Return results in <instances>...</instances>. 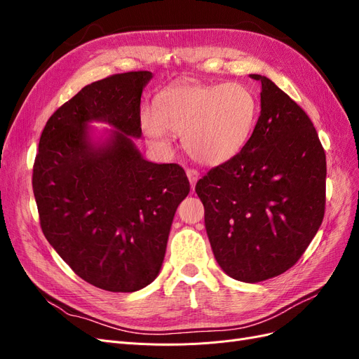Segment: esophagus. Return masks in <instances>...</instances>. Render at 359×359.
<instances>
[{
    "mask_svg": "<svg viewBox=\"0 0 359 359\" xmlns=\"http://www.w3.org/2000/svg\"><path fill=\"white\" fill-rule=\"evenodd\" d=\"M187 178L190 181L191 189H194V186H196V182L199 180V172L194 170V169H187Z\"/></svg>",
    "mask_w": 359,
    "mask_h": 359,
    "instance_id": "1",
    "label": "esophagus"
}]
</instances>
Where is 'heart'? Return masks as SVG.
Returning a JSON list of instances; mask_svg holds the SVG:
<instances>
[{
  "label": "heart",
  "instance_id": "obj_1",
  "mask_svg": "<svg viewBox=\"0 0 359 359\" xmlns=\"http://www.w3.org/2000/svg\"><path fill=\"white\" fill-rule=\"evenodd\" d=\"M259 102L241 82H186L161 93L157 109L140 112V127L160 149L182 135L187 154L203 166H220L241 153L256 127Z\"/></svg>",
  "mask_w": 359,
  "mask_h": 359
}]
</instances>
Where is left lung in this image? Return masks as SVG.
I'll return each mask as SVG.
<instances>
[{
  "label": "left lung",
  "mask_w": 359,
  "mask_h": 359,
  "mask_svg": "<svg viewBox=\"0 0 359 359\" xmlns=\"http://www.w3.org/2000/svg\"><path fill=\"white\" fill-rule=\"evenodd\" d=\"M260 115L236 157L198 181L217 264L244 283L283 274L306 252L325 214L327 158L307 114L265 76Z\"/></svg>",
  "instance_id": "1"
}]
</instances>
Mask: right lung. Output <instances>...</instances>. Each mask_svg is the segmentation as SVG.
<instances>
[{
	"label": "right lung",
	"instance_id": "add662e5",
	"mask_svg": "<svg viewBox=\"0 0 359 359\" xmlns=\"http://www.w3.org/2000/svg\"><path fill=\"white\" fill-rule=\"evenodd\" d=\"M151 79L128 72L83 86L48 119L32 169L46 240L81 278L109 292L153 283L190 191L181 166L148 161L133 139L142 136L140 97Z\"/></svg>",
	"mask_w": 359,
	"mask_h": 359
}]
</instances>
